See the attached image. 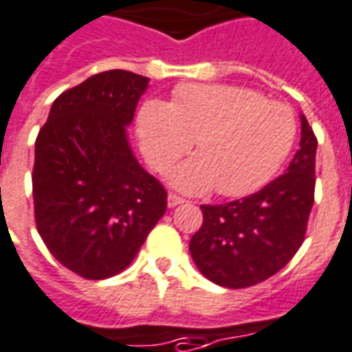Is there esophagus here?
<instances>
[{"label":"esophagus","mask_w":352,"mask_h":352,"mask_svg":"<svg viewBox=\"0 0 352 352\" xmlns=\"http://www.w3.org/2000/svg\"><path fill=\"white\" fill-rule=\"evenodd\" d=\"M184 199L182 197H178V195L174 193H168V197H166V204H168V208H174L178 206V204H184Z\"/></svg>","instance_id":"1"}]
</instances>
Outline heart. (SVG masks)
I'll return each mask as SVG.
<instances>
[{
    "label": "heart",
    "instance_id": "heart-1",
    "mask_svg": "<svg viewBox=\"0 0 352 352\" xmlns=\"http://www.w3.org/2000/svg\"><path fill=\"white\" fill-rule=\"evenodd\" d=\"M146 159L166 173L195 140L199 155L170 174L184 193L217 187L225 197H243L268 184L296 140V118L283 102L266 101L255 89L230 84H186L170 102L150 99L137 116Z\"/></svg>",
    "mask_w": 352,
    "mask_h": 352
}]
</instances>
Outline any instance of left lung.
Masks as SVG:
<instances>
[{
  "mask_svg": "<svg viewBox=\"0 0 352 352\" xmlns=\"http://www.w3.org/2000/svg\"><path fill=\"white\" fill-rule=\"evenodd\" d=\"M300 150L287 173L261 191L225 204H202L204 221L189 242L212 283L243 289L278 274L304 242L315 191L317 138L300 114Z\"/></svg>",
  "mask_w": 352,
  "mask_h": 352,
  "instance_id": "left-lung-1",
  "label": "left lung"
}]
</instances>
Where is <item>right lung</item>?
Masks as SVG:
<instances>
[{
  "label": "right lung",
  "instance_id": "1",
  "mask_svg": "<svg viewBox=\"0 0 352 352\" xmlns=\"http://www.w3.org/2000/svg\"><path fill=\"white\" fill-rule=\"evenodd\" d=\"M148 86L129 71L94 74L52 102L35 140L37 230L54 257L86 279L125 270L166 212V191L127 138Z\"/></svg>",
  "mask_w": 352,
  "mask_h": 352
}]
</instances>
